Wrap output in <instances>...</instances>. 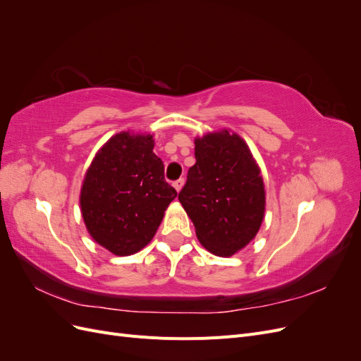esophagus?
<instances>
[{"instance_id": "esophagus-1", "label": "esophagus", "mask_w": 361, "mask_h": 361, "mask_svg": "<svg viewBox=\"0 0 361 361\" xmlns=\"http://www.w3.org/2000/svg\"><path fill=\"white\" fill-rule=\"evenodd\" d=\"M183 183H185V179H183V178H180V179H178V180H174V182H173V187L176 188V191H180V190H182V187H183Z\"/></svg>"}]
</instances>
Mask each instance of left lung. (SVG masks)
Masks as SVG:
<instances>
[{"label":"left lung","instance_id":"8db88e82","mask_svg":"<svg viewBox=\"0 0 361 361\" xmlns=\"http://www.w3.org/2000/svg\"><path fill=\"white\" fill-rule=\"evenodd\" d=\"M195 164L179 202L200 244L232 256L253 239L264 220L265 190L244 140L228 130L195 140Z\"/></svg>","mask_w":361,"mask_h":361}]
</instances>
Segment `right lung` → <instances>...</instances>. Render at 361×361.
I'll return each instance as SVG.
<instances>
[{"mask_svg":"<svg viewBox=\"0 0 361 361\" xmlns=\"http://www.w3.org/2000/svg\"><path fill=\"white\" fill-rule=\"evenodd\" d=\"M176 195L164 178L152 135L122 133L96 155L80 202L94 241L117 256H129L150 243Z\"/></svg>","mask_w":361,"mask_h":361,"instance_id":"obj_1","label":"right lung"}]
</instances>
